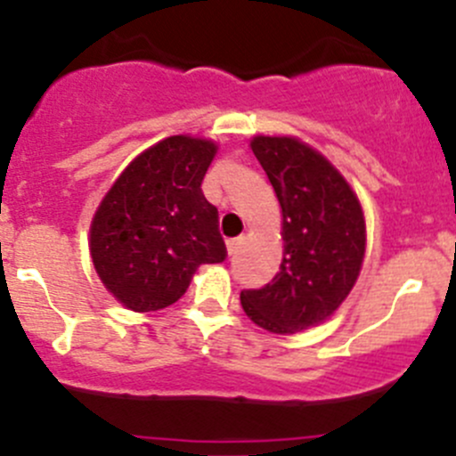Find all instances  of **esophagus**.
<instances>
[{"instance_id": "1", "label": "esophagus", "mask_w": 456, "mask_h": 456, "mask_svg": "<svg viewBox=\"0 0 456 456\" xmlns=\"http://www.w3.org/2000/svg\"><path fill=\"white\" fill-rule=\"evenodd\" d=\"M241 244H244V240H241V237H237V240H228V241H225V246H228V255H235L237 250L241 248Z\"/></svg>"}]
</instances>
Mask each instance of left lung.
I'll list each match as a JSON object with an SVG mask.
<instances>
[{
	"label": "left lung",
	"mask_w": 456,
	"mask_h": 456,
	"mask_svg": "<svg viewBox=\"0 0 456 456\" xmlns=\"http://www.w3.org/2000/svg\"><path fill=\"white\" fill-rule=\"evenodd\" d=\"M250 147L281 206L284 257L266 286L241 290V306L266 331L296 333L327 320L354 289L365 257L362 208L305 142L257 136Z\"/></svg>",
	"instance_id": "obj_1"
}]
</instances>
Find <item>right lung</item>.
Masks as SVG:
<instances>
[{"instance_id":"obj_1","label":"right lung","mask_w":456,"mask_h":456,"mask_svg":"<svg viewBox=\"0 0 456 456\" xmlns=\"http://www.w3.org/2000/svg\"><path fill=\"white\" fill-rule=\"evenodd\" d=\"M216 145L170 136L129 163L91 221V259L127 309L175 305L201 264L225 259L219 212L203 197Z\"/></svg>"}]
</instances>
